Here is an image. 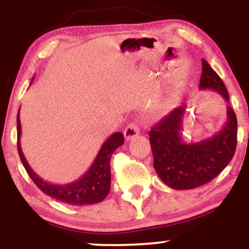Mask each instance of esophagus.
<instances>
[{"label": "esophagus", "instance_id": "1", "mask_svg": "<svg viewBox=\"0 0 249 249\" xmlns=\"http://www.w3.org/2000/svg\"><path fill=\"white\" fill-rule=\"evenodd\" d=\"M139 126L136 124V123H130L124 130V137L126 141H131V139L134 138L139 134Z\"/></svg>", "mask_w": 249, "mask_h": 249}]
</instances>
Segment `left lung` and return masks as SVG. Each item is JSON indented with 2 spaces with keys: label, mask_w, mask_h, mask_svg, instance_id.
Instances as JSON below:
<instances>
[{
  "label": "left lung",
  "mask_w": 249,
  "mask_h": 249,
  "mask_svg": "<svg viewBox=\"0 0 249 249\" xmlns=\"http://www.w3.org/2000/svg\"><path fill=\"white\" fill-rule=\"evenodd\" d=\"M200 90H212L230 104L224 82L202 59ZM186 105L171 111L151 128L150 142L156 172L173 190H192L215 178L232 160L236 148V116L227 105V121L221 130L200 142H187L181 131Z\"/></svg>",
  "instance_id": "1"
}]
</instances>
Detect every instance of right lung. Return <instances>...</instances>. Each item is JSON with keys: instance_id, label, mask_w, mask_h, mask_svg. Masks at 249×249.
I'll return each instance as SVG.
<instances>
[{"instance_id": "add662e5", "label": "right lung", "mask_w": 249, "mask_h": 249, "mask_svg": "<svg viewBox=\"0 0 249 249\" xmlns=\"http://www.w3.org/2000/svg\"><path fill=\"white\" fill-rule=\"evenodd\" d=\"M21 130L22 127L18 110V113H17V150H18L19 158L23 162L25 171L43 193L58 200V201L73 205V206L98 204L107 198L111 186L110 159L116 148L124 144V136L122 132H115L111 134L104 142L90 168L83 174L81 178L70 182V184L58 185L51 184L47 180L39 178L30 167L29 162L27 161L23 152H22L21 142H19Z\"/></svg>"}]
</instances>
